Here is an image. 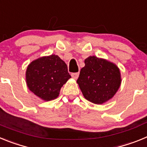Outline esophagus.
I'll use <instances>...</instances> for the list:
<instances>
[{
    "mask_svg": "<svg viewBox=\"0 0 147 147\" xmlns=\"http://www.w3.org/2000/svg\"><path fill=\"white\" fill-rule=\"evenodd\" d=\"M79 75H80L79 73H72V74H71V76H72L74 79H75V80H76V79L79 77Z\"/></svg>",
    "mask_w": 147,
    "mask_h": 147,
    "instance_id": "esophagus-1",
    "label": "esophagus"
}]
</instances>
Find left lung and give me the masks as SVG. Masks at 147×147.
<instances>
[{
	"label": "left lung",
	"instance_id": "1",
	"mask_svg": "<svg viewBox=\"0 0 147 147\" xmlns=\"http://www.w3.org/2000/svg\"><path fill=\"white\" fill-rule=\"evenodd\" d=\"M77 83L85 98L94 104H102L112 98L121 85L119 67L112 62L96 57L85 60Z\"/></svg>",
	"mask_w": 147,
	"mask_h": 147
}]
</instances>
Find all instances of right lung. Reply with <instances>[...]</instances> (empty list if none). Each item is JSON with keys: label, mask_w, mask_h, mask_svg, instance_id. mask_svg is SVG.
Segmentation results:
<instances>
[{"label": "right lung", "mask_w": 147, "mask_h": 147, "mask_svg": "<svg viewBox=\"0 0 147 147\" xmlns=\"http://www.w3.org/2000/svg\"><path fill=\"white\" fill-rule=\"evenodd\" d=\"M26 76L30 90L45 101L57 98L62 85L71 78L65 62L54 54L31 62Z\"/></svg>", "instance_id": "obj_1"}]
</instances>
